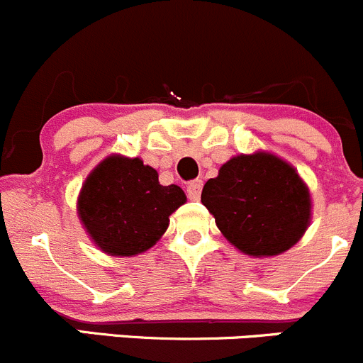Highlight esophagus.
Here are the masks:
<instances>
[{
  "instance_id": "34e87169",
  "label": "esophagus",
  "mask_w": 363,
  "mask_h": 363,
  "mask_svg": "<svg viewBox=\"0 0 363 363\" xmlns=\"http://www.w3.org/2000/svg\"><path fill=\"white\" fill-rule=\"evenodd\" d=\"M201 190H203V182H201V180L190 182L189 186H186V194H189V199H192V201L199 199Z\"/></svg>"
}]
</instances>
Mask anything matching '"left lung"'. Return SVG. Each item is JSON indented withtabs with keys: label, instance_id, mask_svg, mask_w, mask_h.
Segmentation results:
<instances>
[{
	"label": "left lung",
	"instance_id": "1",
	"mask_svg": "<svg viewBox=\"0 0 363 363\" xmlns=\"http://www.w3.org/2000/svg\"><path fill=\"white\" fill-rule=\"evenodd\" d=\"M201 203L224 238L250 257L286 252L312 220L307 183L270 152L242 153L222 164L217 177L204 183Z\"/></svg>",
	"mask_w": 363,
	"mask_h": 363
}]
</instances>
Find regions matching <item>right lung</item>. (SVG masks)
I'll use <instances>...</instances> for the list:
<instances>
[{"label":"right lung","mask_w":363,"mask_h":363,"mask_svg":"<svg viewBox=\"0 0 363 363\" xmlns=\"http://www.w3.org/2000/svg\"><path fill=\"white\" fill-rule=\"evenodd\" d=\"M186 196L178 185H160L159 173L139 157L113 153L86 177L77 217L104 254L132 257L152 249Z\"/></svg>","instance_id":"obj_1"}]
</instances>
